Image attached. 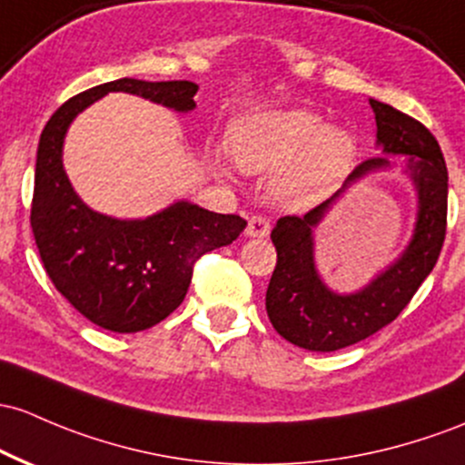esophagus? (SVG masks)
I'll return each mask as SVG.
<instances>
[{
    "label": "esophagus",
    "instance_id": "esophagus-1",
    "mask_svg": "<svg viewBox=\"0 0 465 465\" xmlns=\"http://www.w3.org/2000/svg\"><path fill=\"white\" fill-rule=\"evenodd\" d=\"M272 232V223L264 216H252L247 223V238H267Z\"/></svg>",
    "mask_w": 465,
    "mask_h": 465
}]
</instances>
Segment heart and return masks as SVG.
Listing matches in <instances>:
<instances>
[{
  "instance_id": "b5f03b06",
  "label": "heart",
  "mask_w": 465,
  "mask_h": 465,
  "mask_svg": "<svg viewBox=\"0 0 465 465\" xmlns=\"http://www.w3.org/2000/svg\"><path fill=\"white\" fill-rule=\"evenodd\" d=\"M229 154L244 174H273L280 205H318L349 176L357 143L344 127L324 125L307 110H273L242 116L229 130ZM218 170L227 172L224 163Z\"/></svg>"
}]
</instances>
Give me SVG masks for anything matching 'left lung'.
<instances>
[{
  "instance_id": "1",
  "label": "left lung",
  "mask_w": 465,
  "mask_h": 465,
  "mask_svg": "<svg viewBox=\"0 0 465 465\" xmlns=\"http://www.w3.org/2000/svg\"><path fill=\"white\" fill-rule=\"evenodd\" d=\"M371 108L381 156L357 165L341 190L322 205L304 216H282L272 232L278 262L267 289V315L273 329L300 349L331 353L391 324L432 272L446 238L448 170L440 143L420 121L392 105L371 99ZM391 169H401L416 190L411 241L364 288L346 294L331 290L314 262V229L351 186Z\"/></svg>"
}]
</instances>
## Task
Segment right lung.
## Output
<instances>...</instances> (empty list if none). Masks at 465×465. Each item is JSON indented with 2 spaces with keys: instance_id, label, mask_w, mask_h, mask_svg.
<instances>
[{
  "instance_id": "1",
  "label": "right lung",
  "mask_w": 465,
  "mask_h": 465,
  "mask_svg": "<svg viewBox=\"0 0 465 465\" xmlns=\"http://www.w3.org/2000/svg\"><path fill=\"white\" fill-rule=\"evenodd\" d=\"M110 92H127L187 114L196 108L198 85L116 79L65 101L39 139L30 224L59 293L92 324L136 333L165 320L183 302L193 262L232 244L247 221L185 198L145 218H114L85 205L64 170V143L76 116Z\"/></svg>"
}]
</instances>
